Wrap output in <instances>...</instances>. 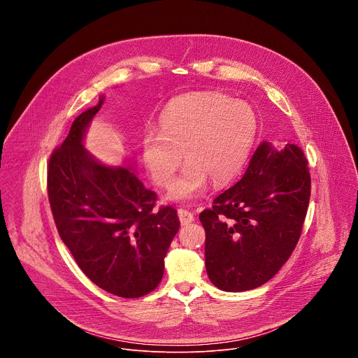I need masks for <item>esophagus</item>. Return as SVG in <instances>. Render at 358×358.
<instances>
[{
    "label": "esophagus",
    "mask_w": 358,
    "mask_h": 358,
    "mask_svg": "<svg viewBox=\"0 0 358 358\" xmlns=\"http://www.w3.org/2000/svg\"><path fill=\"white\" fill-rule=\"evenodd\" d=\"M178 218H180L181 225H188V224H191L194 221L192 213L188 211V210H184V208L178 210Z\"/></svg>",
    "instance_id": "34e87169"
}]
</instances>
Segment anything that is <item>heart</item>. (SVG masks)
Wrapping results in <instances>:
<instances>
[{"instance_id":"obj_1","label":"heart","mask_w":358,"mask_h":358,"mask_svg":"<svg viewBox=\"0 0 358 358\" xmlns=\"http://www.w3.org/2000/svg\"><path fill=\"white\" fill-rule=\"evenodd\" d=\"M160 131L141 140L144 166L156 185L169 187L181 164L188 163L169 196L192 201L206 192L210 180L221 187L243 169L257 137L258 120L249 105L218 92L181 96L160 116Z\"/></svg>"}]
</instances>
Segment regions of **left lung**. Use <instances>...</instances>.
Masks as SVG:
<instances>
[{
    "label": "left lung",
    "mask_w": 358,
    "mask_h": 358,
    "mask_svg": "<svg viewBox=\"0 0 358 358\" xmlns=\"http://www.w3.org/2000/svg\"><path fill=\"white\" fill-rule=\"evenodd\" d=\"M312 178L303 151L264 141L242 178L199 221L214 286L245 292L272 279L289 259L308 214Z\"/></svg>",
    "instance_id": "left-lung-1"
}]
</instances>
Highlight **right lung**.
<instances>
[{"label": "right lung", "mask_w": 358, "mask_h": 358, "mask_svg": "<svg viewBox=\"0 0 358 358\" xmlns=\"http://www.w3.org/2000/svg\"><path fill=\"white\" fill-rule=\"evenodd\" d=\"M103 97L72 123L49 157L48 198L61 239L82 272L99 287L136 299L155 290L180 221L170 206L129 169L97 163L85 150V131Z\"/></svg>", "instance_id": "add662e5"}]
</instances>
